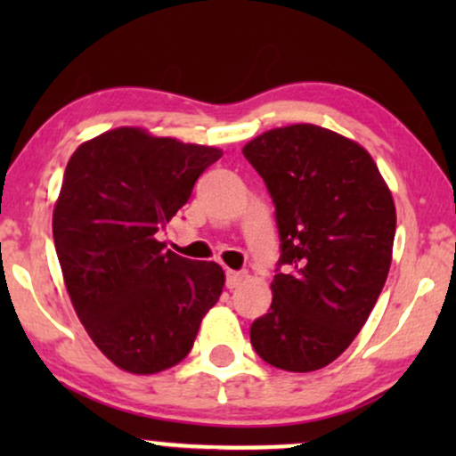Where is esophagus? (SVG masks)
<instances>
[{"instance_id":"obj_1","label":"esophagus","mask_w":456,"mask_h":456,"mask_svg":"<svg viewBox=\"0 0 456 456\" xmlns=\"http://www.w3.org/2000/svg\"><path fill=\"white\" fill-rule=\"evenodd\" d=\"M247 278L245 272H234V270H228L226 272V286L230 290L232 289H239V286L242 284V280Z\"/></svg>"}]
</instances>
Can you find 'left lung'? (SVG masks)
Listing matches in <instances>:
<instances>
[{"instance_id":"8db88e82","label":"left lung","mask_w":456,"mask_h":456,"mask_svg":"<svg viewBox=\"0 0 456 456\" xmlns=\"http://www.w3.org/2000/svg\"><path fill=\"white\" fill-rule=\"evenodd\" d=\"M242 155L270 191L282 251L251 345L278 370H322L346 351L384 289L395 201L363 147L315 124L267 130Z\"/></svg>"}]
</instances>
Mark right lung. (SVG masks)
<instances>
[{
  "mask_svg": "<svg viewBox=\"0 0 456 456\" xmlns=\"http://www.w3.org/2000/svg\"><path fill=\"white\" fill-rule=\"evenodd\" d=\"M220 158L216 147L122 126L68 161L55 253L80 323L124 371L149 376L180 363L222 295L220 265L166 251L155 236Z\"/></svg>",
  "mask_w": 456,
  "mask_h": 456,
  "instance_id": "right-lung-1",
  "label": "right lung"
}]
</instances>
